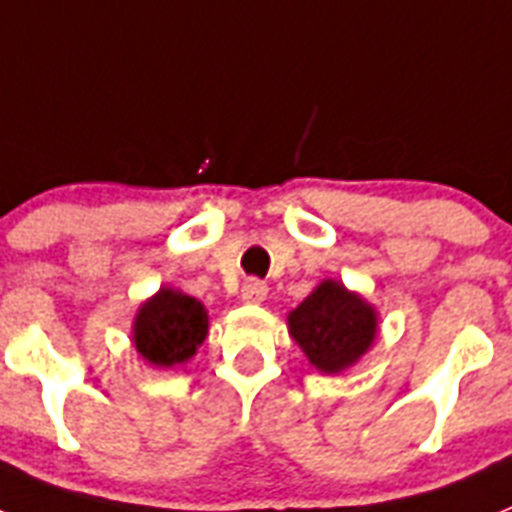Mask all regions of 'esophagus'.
I'll list each match as a JSON object with an SVG mask.
<instances>
[{
    "label": "esophagus",
    "instance_id": "obj_1",
    "mask_svg": "<svg viewBox=\"0 0 512 512\" xmlns=\"http://www.w3.org/2000/svg\"><path fill=\"white\" fill-rule=\"evenodd\" d=\"M265 296H268V286H265L263 281H257V278H249V281H244L242 302L260 304V302H265Z\"/></svg>",
    "mask_w": 512,
    "mask_h": 512
}]
</instances>
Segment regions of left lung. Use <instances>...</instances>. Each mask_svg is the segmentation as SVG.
<instances>
[{"label": "left lung", "mask_w": 512, "mask_h": 512, "mask_svg": "<svg viewBox=\"0 0 512 512\" xmlns=\"http://www.w3.org/2000/svg\"><path fill=\"white\" fill-rule=\"evenodd\" d=\"M286 325L317 372L341 375L375 346L380 315L362 294L325 278L286 315Z\"/></svg>", "instance_id": "obj_1"}]
</instances>
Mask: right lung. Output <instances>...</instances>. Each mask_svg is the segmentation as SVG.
I'll use <instances>...</instances> for the list:
<instances>
[{
    "label": "right lung",
    "instance_id": "add662e5",
    "mask_svg": "<svg viewBox=\"0 0 512 512\" xmlns=\"http://www.w3.org/2000/svg\"><path fill=\"white\" fill-rule=\"evenodd\" d=\"M208 336V309L195 296L161 286L148 296L132 320V346L150 367L187 364Z\"/></svg>",
    "mask_w": 512,
    "mask_h": 512
}]
</instances>
